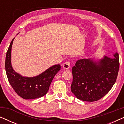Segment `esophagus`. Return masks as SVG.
Instances as JSON below:
<instances>
[{"instance_id": "obj_1", "label": "esophagus", "mask_w": 124, "mask_h": 124, "mask_svg": "<svg viewBox=\"0 0 124 124\" xmlns=\"http://www.w3.org/2000/svg\"><path fill=\"white\" fill-rule=\"evenodd\" d=\"M62 67L65 69H68L70 67V63L69 62H66L62 64Z\"/></svg>"}]
</instances>
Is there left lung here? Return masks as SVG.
<instances>
[{
  "mask_svg": "<svg viewBox=\"0 0 124 124\" xmlns=\"http://www.w3.org/2000/svg\"><path fill=\"white\" fill-rule=\"evenodd\" d=\"M114 57L104 56L98 61L94 59L77 60L72 68V92L78 99L95 101L106 95L116 82L119 70L117 52Z\"/></svg>",
  "mask_w": 124,
  "mask_h": 124,
  "instance_id": "obj_1",
  "label": "left lung"
}]
</instances>
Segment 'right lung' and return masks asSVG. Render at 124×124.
Segmentation results:
<instances>
[{
  "mask_svg": "<svg viewBox=\"0 0 124 124\" xmlns=\"http://www.w3.org/2000/svg\"><path fill=\"white\" fill-rule=\"evenodd\" d=\"M13 39L6 54L5 68L8 81L13 90L25 99H33L43 96L48 92L54 77L60 70L59 64L51 67L35 77H24L16 72L11 64V50Z\"/></svg>",
  "mask_w": 124,
  "mask_h": 124,
  "instance_id": "add662e5",
  "label": "right lung"
}]
</instances>
